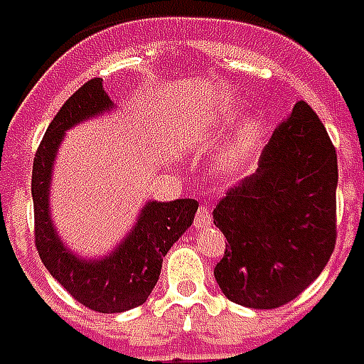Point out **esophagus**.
Listing matches in <instances>:
<instances>
[{
    "instance_id": "1",
    "label": "esophagus",
    "mask_w": 364,
    "mask_h": 364,
    "mask_svg": "<svg viewBox=\"0 0 364 364\" xmlns=\"http://www.w3.org/2000/svg\"><path fill=\"white\" fill-rule=\"evenodd\" d=\"M194 225L196 228H208V225H211V215L208 205H200V208H198L194 218Z\"/></svg>"
}]
</instances>
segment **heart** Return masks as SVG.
Listing matches in <instances>:
<instances>
[{"mask_svg": "<svg viewBox=\"0 0 364 364\" xmlns=\"http://www.w3.org/2000/svg\"><path fill=\"white\" fill-rule=\"evenodd\" d=\"M247 143H249V136L245 139L243 143H239L235 149H231V151H228V153L223 154V168L233 170V168H237L239 164H241L245 151H247Z\"/></svg>", "mask_w": 364, "mask_h": 364, "instance_id": "obj_1", "label": "heart"}]
</instances>
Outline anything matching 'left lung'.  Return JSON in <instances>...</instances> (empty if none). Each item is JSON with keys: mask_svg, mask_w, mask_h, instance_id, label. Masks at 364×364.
Masks as SVG:
<instances>
[{"mask_svg": "<svg viewBox=\"0 0 364 364\" xmlns=\"http://www.w3.org/2000/svg\"><path fill=\"white\" fill-rule=\"evenodd\" d=\"M337 154L306 102L270 136L252 176L228 190L213 223L228 239L213 270L229 300L280 308L319 277L335 249Z\"/></svg>", "mask_w": 364, "mask_h": 364, "instance_id": "left-lung-1", "label": "left lung"}]
</instances>
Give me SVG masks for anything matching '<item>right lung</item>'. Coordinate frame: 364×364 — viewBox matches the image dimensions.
<instances>
[{
	"label": "right lung",
	"mask_w": 364,
	"mask_h": 364,
	"mask_svg": "<svg viewBox=\"0 0 364 364\" xmlns=\"http://www.w3.org/2000/svg\"><path fill=\"white\" fill-rule=\"evenodd\" d=\"M112 105L102 78L90 80L76 90L46 129L35 153L31 180L38 257L74 300L100 314H119L145 304L161 277L162 257L192 225L198 211V202L192 198L149 202L127 239L102 260L80 259L60 243L48 215V186L56 149L66 129L107 112Z\"/></svg>",
	"instance_id": "add662e5"
}]
</instances>
